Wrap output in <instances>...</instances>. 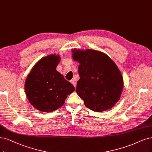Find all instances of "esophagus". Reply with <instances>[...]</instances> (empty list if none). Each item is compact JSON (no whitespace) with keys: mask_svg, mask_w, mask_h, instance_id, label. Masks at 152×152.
<instances>
[{"mask_svg":"<svg viewBox=\"0 0 152 152\" xmlns=\"http://www.w3.org/2000/svg\"><path fill=\"white\" fill-rule=\"evenodd\" d=\"M71 83L72 84V85L74 86L75 87H76V81L74 80H71Z\"/></svg>","mask_w":152,"mask_h":152,"instance_id":"34e87169","label":"esophagus"}]
</instances>
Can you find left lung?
I'll return each mask as SVG.
<instances>
[{"instance_id": "left-lung-1", "label": "left lung", "mask_w": 152, "mask_h": 152, "mask_svg": "<svg viewBox=\"0 0 152 152\" xmlns=\"http://www.w3.org/2000/svg\"><path fill=\"white\" fill-rule=\"evenodd\" d=\"M72 57L80 63V80L76 91L87 108L96 112L108 110L120 98L123 78L109 56L99 50L72 49Z\"/></svg>"}]
</instances>
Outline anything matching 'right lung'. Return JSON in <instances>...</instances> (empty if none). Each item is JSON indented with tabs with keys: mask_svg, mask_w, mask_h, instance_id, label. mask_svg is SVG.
Returning a JSON list of instances; mask_svg holds the SVG:
<instances>
[{
	"mask_svg": "<svg viewBox=\"0 0 152 152\" xmlns=\"http://www.w3.org/2000/svg\"><path fill=\"white\" fill-rule=\"evenodd\" d=\"M59 55L50 54L33 66L25 82V92L29 103L39 111L52 112L61 108L69 94L75 91L56 67Z\"/></svg>",
	"mask_w": 152,
	"mask_h": 152,
	"instance_id": "right-lung-1",
	"label": "right lung"
}]
</instances>
